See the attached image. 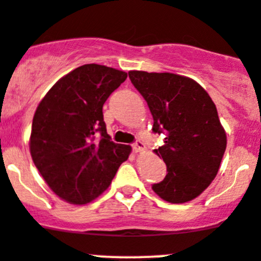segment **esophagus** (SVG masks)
I'll return each mask as SVG.
<instances>
[{"instance_id":"obj_1","label":"esophagus","mask_w":261,"mask_h":261,"mask_svg":"<svg viewBox=\"0 0 261 261\" xmlns=\"http://www.w3.org/2000/svg\"><path fill=\"white\" fill-rule=\"evenodd\" d=\"M133 149L135 153L143 152V150H145L144 143H143L142 140H136V142L133 144Z\"/></svg>"}]
</instances>
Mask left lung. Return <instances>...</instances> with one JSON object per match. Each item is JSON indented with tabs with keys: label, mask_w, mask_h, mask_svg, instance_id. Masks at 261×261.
I'll return each instance as SVG.
<instances>
[{
	"label": "left lung",
	"mask_w": 261,
	"mask_h": 261,
	"mask_svg": "<svg viewBox=\"0 0 261 261\" xmlns=\"http://www.w3.org/2000/svg\"><path fill=\"white\" fill-rule=\"evenodd\" d=\"M128 77L149 107L153 133L165 135L154 152L165 161L167 175L152 189L170 203L192 201L215 179L226 148L215 104L184 75L130 70Z\"/></svg>",
	"instance_id": "obj_1"
}]
</instances>
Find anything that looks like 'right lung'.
<instances>
[{"label":"right lung","instance_id":"obj_1","mask_svg":"<svg viewBox=\"0 0 261 261\" xmlns=\"http://www.w3.org/2000/svg\"><path fill=\"white\" fill-rule=\"evenodd\" d=\"M127 73L99 64L75 68L54 85L36 109L29 149L54 193L85 204L109 187L131 153L107 134L103 106Z\"/></svg>","mask_w":261,"mask_h":261}]
</instances>
